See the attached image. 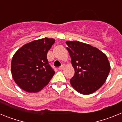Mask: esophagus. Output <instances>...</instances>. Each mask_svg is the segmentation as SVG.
Returning a JSON list of instances; mask_svg holds the SVG:
<instances>
[{"mask_svg":"<svg viewBox=\"0 0 122 122\" xmlns=\"http://www.w3.org/2000/svg\"><path fill=\"white\" fill-rule=\"evenodd\" d=\"M63 68H64V66H63V65H61L60 66H59V70H63Z\"/></svg>","mask_w":122,"mask_h":122,"instance_id":"34e87169","label":"esophagus"}]
</instances>
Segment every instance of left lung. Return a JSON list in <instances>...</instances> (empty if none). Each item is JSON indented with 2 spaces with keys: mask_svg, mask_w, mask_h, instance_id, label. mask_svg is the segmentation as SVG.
I'll use <instances>...</instances> for the list:
<instances>
[{
  "mask_svg": "<svg viewBox=\"0 0 122 122\" xmlns=\"http://www.w3.org/2000/svg\"><path fill=\"white\" fill-rule=\"evenodd\" d=\"M66 44L75 71L71 85L81 94L93 93L104 84L109 73L107 56L88 44L77 41H68Z\"/></svg>",
  "mask_w": 122,
  "mask_h": 122,
  "instance_id": "1",
  "label": "left lung"
}]
</instances>
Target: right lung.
<instances>
[{
    "instance_id": "obj_1",
    "label": "right lung",
    "mask_w": 122,
    "mask_h": 122,
    "mask_svg": "<svg viewBox=\"0 0 122 122\" xmlns=\"http://www.w3.org/2000/svg\"><path fill=\"white\" fill-rule=\"evenodd\" d=\"M55 43L45 38L25 44L15 54L11 70L15 82L27 92H36L49 83L54 74L47 53Z\"/></svg>"
}]
</instances>
